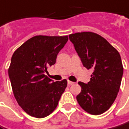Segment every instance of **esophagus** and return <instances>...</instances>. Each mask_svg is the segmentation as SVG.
<instances>
[{
    "label": "esophagus",
    "mask_w": 129,
    "mask_h": 129,
    "mask_svg": "<svg viewBox=\"0 0 129 129\" xmlns=\"http://www.w3.org/2000/svg\"><path fill=\"white\" fill-rule=\"evenodd\" d=\"M68 84L69 85H73L74 83L73 82H72V81H70V80H68Z\"/></svg>",
    "instance_id": "1"
}]
</instances>
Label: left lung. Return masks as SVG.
Returning <instances> with one entry per match:
<instances>
[{
	"label": "left lung",
	"mask_w": 129,
	"mask_h": 129,
	"mask_svg": "<svg viewBox=\"0 0 129 129\" xmlns=\"http://www.w3.org/2000/svg\"><path fill=\"white\" fill-rule=\"evenodd\" d=\"M85 68L92 69L90 82H79L81 92L76 99L90 114L107 111L119 91L123 68L118 51L106 39L94 32L83 31L69 35Z\"/></svg>",
	"instance_id": "left-lung-1"
}]
</instances>
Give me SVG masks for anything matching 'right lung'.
<instances>
[{
	"label": "right lung",
	"instance_id": "right-lung-1",
	"mask_svg": "<svg viewBox=\"0 0 129 129\" xmlns=\"http://www.w3.org/2000/svg\"><path fill=\"white\" fill-rule=\"evenodd\" d=\"M68 40V36H35L13 53L8 68L11 86L18 105L29 115L44 118L56 108L67 80L53 82L44 73Z\"/></svg>",
	"mask_w": 129,
	"mask_h": 129
}]
</instances>
